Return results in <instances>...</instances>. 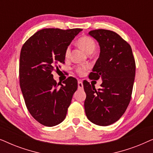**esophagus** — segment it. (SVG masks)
I'll list each match as a JSON object with an SVG mask.
<instances>
[{"label": "esophagus", "instance_id": "34e87169", "mask_svg": "<svg viewBox=\"0 0 153 153\" xmlns=\"http://www.w3.org/2000/svg\"><path fill=\"white\" fill-rule=\"evenodd\" d=\"M78 88L79 90H82L83 88V83L81 82V81H78Z\"/></svg>", "mask_w": 153, "mask_h": 153}]
</instances>
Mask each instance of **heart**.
<instances>
[{"mask_svg": "<svg viewBox=\"0 0 153 153\" xmlns=\"http://www.w3.org/2000/svg\"><path fill=\"white\" fill-rule=\"evenodd\" d=\"M76 43L78 46H79L83 51H85L88 53H91L94 51L95 49L96 44L95 42L92 37L87 36V35H84L82 36L77 39ZM70 47H68L66 48L65 51V57L68 58L70 57ZM75 72H76L78 74H82L83 72H86L88 70L89 67L88 65H79L76 66L74 68Z\"/></svg>", "mask_w": 153, "mask_h": 153, "instance_id": "b5f03b06", "label": "heart"}]
</instances>
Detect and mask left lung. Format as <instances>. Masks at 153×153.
<instances>
[{
  "instance_id": "8db88e82",
  "label": "left lung",
  "mask_w": 153,
  "mask_h": 153,
  "mask_svg": "<svg viewBox=\"0 0 153 153\" xmlns=\"http://www.w3.org/2000/svg\"><path fill=\"white\" fill-rule=\"evenodd\" d=\"M100 47V57L89 75L90 79H102L96 90L83 82L86 93L84 108L88 120L100 126L116 123L130 102L136 63L130 45L114 31L97 29L89 32Z\"/></svg>"
}]
</instances>
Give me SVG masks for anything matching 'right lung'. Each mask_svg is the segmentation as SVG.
I'll return each instance as SVG.
<instances>
[{
    "label": "right lung",
    "mask_w": 153,
    "mask_h": 153,
    "mask_svg": "<svg viewBox=\"0 0 153 153\" xmlns=\"http://www.w3.org/2000/svg\"><path fill=\"white\" fill-rule=\"evenodd\" d=\"M82 29L45 28L37 31L24 44L19 60V83L25 104L40 124L53 127L65 118L77 80L70 76L63 84L51 72L65 63V51Z\"/></svg>",
    "instance_id": "1"
}]
</instances>
